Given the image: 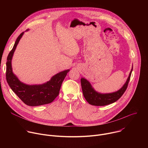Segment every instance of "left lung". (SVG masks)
<instances>
[{"mask_svg": "<svg viewBox=\"0 0 148 148\" xmlns=\"http://www.w3.org/2000/svg\"><path fill=\"white\" fill-rule=\"evenodd\" d=\"M132 70L133 68L123 86L118 91L109 94H100L96 92L91 86L90 83L85 78H82L81 79V84L84 98L90 104L95 106H104L115 102L122 97L127 88Z\"/></svg>", "mask_w": 148, "mask_h": 148, "instance_id": "1", "label": "left lung"}]
</instances>
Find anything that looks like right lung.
I'll use <instances>...</instances> for the list:
<instances>
[{
	"label": "right lung",
	"mask_w": 148,
	"mask_h": 148,
	"mask_svg": "<svg viewBox=\"0 0 148 148\" xmlns=\"http://www.w3.org/2000/svg\"><path fill=\"white\" fill-rule=\"evenodd\" d=\"M23 33L24 32H22L18 36L13 49L8 54L6 72L7 82L12 91L29 106L35 107L51 103L58 95L62 81L70 70L56 74L49 81L41 85L29 86L20 82L13 73L11 61L16 46Z\"/></svg>",
	"instance_id": "add662e5"
}]
</instances>
